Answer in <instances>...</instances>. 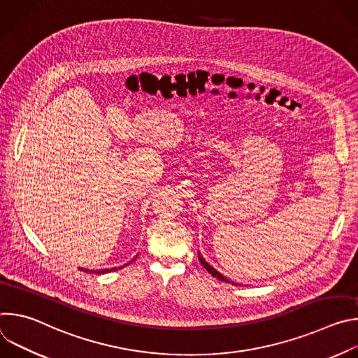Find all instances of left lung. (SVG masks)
<instances>
[{
	"label": "left lung",
	"instance_id": "1",
	"mask_svg": "<svg viewBox=\"0 0 358 358\" xmlns=\"http://www.w3.org/2000/svg\"><path fill=\"white\" fill-rule=\"evenodd\" d=\"M198 259H199V262H201V265H202V266H203V268H206V269H207V271H208V272H210V273H211V275H213V276H215V278H217V279H220V280H222V282H227V283H231V282H229V280H228V279H225V278H224V276H222V275H221V273H220V272H217V271H215V269H214V268H213V266H210V265H208V264H207V262H206V261H203V259H202V258H201V257H198ZM234 285H235V283H234Z\"/></svg>",
	"mask_w": 358,
	"mask_h": 358
}]
</instances>
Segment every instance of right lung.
<instances>
[{
  "instance_id": "1",
  "label": "right lung",
  "mask_w": 358,
  "mask_h": 358,
  "mask_svg": "<svg viewBox=\"0 0 358 358\" xmlns=\"http://www.w3.org/2000/svg\"><path fill=\"white\" fill-rule=\"evenodd\" d=\"M83 272H89V273H96V275H100V273H108V272H112V271H116V268L113 269H100V271H87V269H80Z\"/></svg>"
}]
</instances>
